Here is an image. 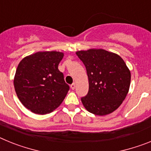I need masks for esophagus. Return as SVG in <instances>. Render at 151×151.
<instances>
[{
	"instance_id": "esophagus-1",
	"label": "esophagus",
	"mask_w": 151,
	"mask_h": 151,
	"mask_svg": "<svg viewBox=\"0 0 151 151\" xmlns=\"http://www.w3.org/2000/svg\"><path fill=\"white\" fill-rule=\"evenodd\" d=\"M70 87H71V88L73 89V90H74L75 88H76V84H75V83H73V84H72L71 85H70Z\"/></svg>"
}]
</instances>
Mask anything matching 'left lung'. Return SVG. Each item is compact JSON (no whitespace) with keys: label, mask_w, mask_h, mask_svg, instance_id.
<instances>
[{"label":"left lung","mask_w":151,"mask_h":151,"mask_svg":"<svg viewBox=\"0 0 151 151\" xmlns=\"http://www.w3.org/2000/svg\"><path fill=\"white\" fill-rule=\"evenodd\" d=\"M76 55L85 65L88 77L87 95L81 98L90 113L105 116L122 104L129 90L131 73L116 54L103 49L79 50Z\"/></svg>","instance_id":"obj_1"}]
</instances>
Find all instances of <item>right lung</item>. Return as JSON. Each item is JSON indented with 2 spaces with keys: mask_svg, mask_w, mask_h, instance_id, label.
Wrapping results in <instances>:
<instances>
[{
  "mask_svg": "<svg viewBox=\"0 0 151 151\" xmlns=\"http://www.w3.org/2000/svg\"><path fill=\"white\" fill-rule=\"evenodd\" d=\"M63 57L62 52H37L19 63L13 80L16 93L23 106L32 113H51L66 96L69 86L58 69Z\"/></svg>",
  "mask_w": 151,
  "mask_h": 151,
  "instance_id": "1",
  "label": "right lung"
}]
</instances>
